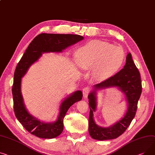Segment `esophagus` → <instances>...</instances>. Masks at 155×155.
Segmentation results:
<instances>
[{
	"mask_svg": "<svg viewBox=\"0 0 155 155\" xmlns=\"http://www.w3.org/2000/svg\"><path fill=\"white\" fill-rule=\"evenodd\" d=\"M90 91V88L88 87H85L84 89H83V95H84V98H85L87 97L89 92Z\"/></svg>",
	"mask_w": 155,
	"mask_h": 155,
	"instance_id": "esophagus-1",
	"label": "esophagus"
}]
</instances>
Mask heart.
<instances>
[{"label":"heart","mask_w":155,"mask_h":155,"mask_svg":"<svg viewBox=\"0 0 155 155\" xmlns=\"http://www.w3.org/2000/svg\"><path fill=\"white\" fill-rule=\"evenodd\" d=\"M75 60L81 70H91L93 80L102 81L112 77L121 67L125 54L118 47L95 40L80 47L75 52Z\"/></svg>","instance_id":"heart-1"}]
</instances>
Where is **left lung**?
I'll return each mask as SVG.
<instances>
[{
  "mask_svg": "<svg viewBox=\"0 0 155 155\" xmlns=\"http://www.w3.org/2000/svg\"><path fill=\"white\" fill-rule=\"evenodd\" d=\"M111 87H115L124 94L128 108L123 117L114 124L103 127L96 124L93 118V112L97 109V92ZM141 89L140 74L133 62L131 54L128 53L124 68L114 76L93 86L88 95L90 107L88 131L91 137L94 140L104 141L115 139L122 135L135 116Z\"/></svg>",
  "mask_w": 155,
  "mask_h": 155,
  "instance_id": "1",
  "label": "left lung"
}]
</instances>
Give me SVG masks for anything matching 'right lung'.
Listing matches in <instances>:
<instances>
[{"label":"right lung","mask_w":155,"mask_h":155,"mask_svg":"<svg viewBox=\"0 0 155 155\" xmlns=\"http://www.w3.org/2000/svg\"><path fill=\"white\" fill-rule=\"evenodd\" d=\"M84 38L79 35L41 34L29 44L22 57L17 64L14 73L12 95L15 117L24 127L31 134L41 138L51 139L59 136L64 130V118L69 108L80 101L82 91L71 93L61 101L59 113L55 121H42L35 117L27 109L21 90L22 78L31 65L46 53H61L70 46Z\"/></svg>","instance_id":"add662e5"}]
</instances>
